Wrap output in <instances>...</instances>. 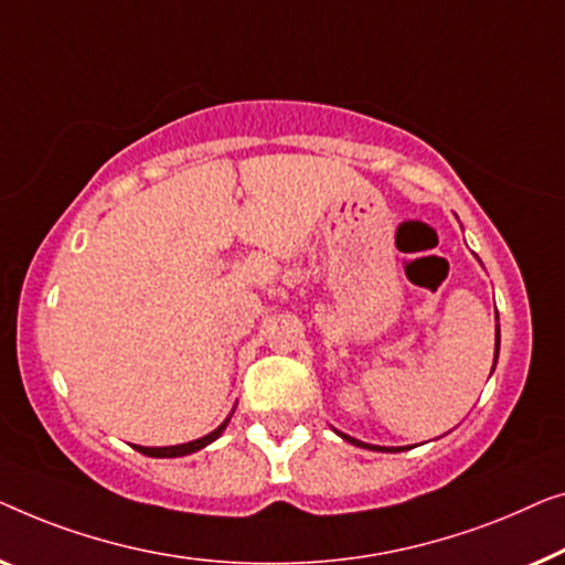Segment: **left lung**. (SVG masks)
<instances>
[{"label":"left lung","mask_w":565,"mask_h":565,"mask_svg":"<svg viewBox=\"0 0 565 565\" xmlns=\"http://www.w3.org/2000/svg\"><path fill=\"white\" fill-rule=\"evenodd\" d=\"M497 355H499V324H497V351H494V365H497ZM340 438L343 440H348V443H353V445H359V448H369V450H381V452H396V450H402V448H381V445H369V443H361V440H355V438H351V435H343V433H338Z\"/></svg>","instance_id":"8db88e82"}]
</instances>
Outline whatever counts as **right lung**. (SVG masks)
<instances>
[{
	"mask_svg": "<svg viewBox=\"0 0 565 565\" xmlns=\"http://www.w3.org/2000/svg\"><path fill=\"white\" fill-rule=\"evenodd\" d=\"M230 423V417L222 423L217 430H212L210 435H204L200 440H192V443H181V445H169V448H142V445H135V450L142 452V456H150V458H181V456H189V452H196L206 448V445L214 443L222 435Z\"/></svg>",
	"mask_w": 565,
	"mask_h": 565,
	"instance_id": "obj_1",
	"label": "right lung"
}]
</instances>
